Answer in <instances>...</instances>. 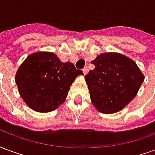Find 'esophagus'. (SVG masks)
<instances>
[{
	"label": "esophagus",
	"instance_id": "1",
	"mask_svg": "<svg viewBox=\"0 0 155 155\" xmlns=\"http://www.w3.org/2000/svg\"><path fill=\"white\" fill-rule=\"evenodd\" d=\"M88 67L87 66H85V67H84V69H83V73H84V74H86L88 73Z\"/></svg>",
	"mask_w": 155,
	"mask_h": 155
}]
</instances>
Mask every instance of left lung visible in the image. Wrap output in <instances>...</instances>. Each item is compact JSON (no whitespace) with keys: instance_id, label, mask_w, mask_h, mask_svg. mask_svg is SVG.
Segmentation results:
<instances>
[{"instance_id":"8db88e82","label":"left lung","mask_w":155,"mask_h":155,"mask_svg":"<svg viewBox=\"0 0 155 155\" xmlns=\"http://www.w3.org/2000/svg\"><path fill=\"white\" fill-rule=\"evenodd\" d=\"M85 75L92 104L104 114L121 110L136 96L144 76L135 62L118 53H104Z\"/></svg>"}]
</instances>
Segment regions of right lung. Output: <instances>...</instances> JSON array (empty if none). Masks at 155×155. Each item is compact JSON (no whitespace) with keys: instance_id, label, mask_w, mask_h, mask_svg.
<instances>
[{"instance_id":"1","label":"right lung","mask_w":155,"mask_h":155,"mask_svg":"<svg viewBox=\"0 0 155 155\" xmlns=\"http://www.w3.org/2000/svg\"><path fill=\"white\" fill-rule=\"evenodd\" d=\"M83 71L71 62H62L51 52L29 55L19 67L15 84L29 107L50 112L64 103L73 81Z\"/></svg>"}]
</instances>
